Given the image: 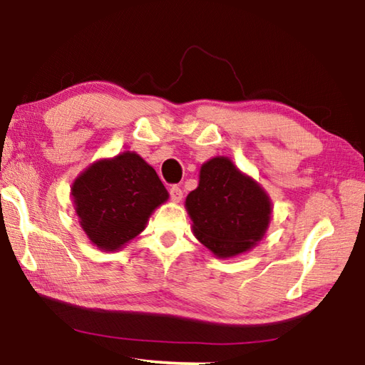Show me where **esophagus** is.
<instances>
[{
	"instance_id": "obj_1",
	"label": "esophagus",
	"mask_w": 365,
	"mask_h": 365,
	"mask_svg": "<svg viewBox=\"0 0 365 365\" xmlns=\"http://www.w3.org/2000/svg\"><path fill=\"white\" fill-rule=\"evenodd\" d=\"M169 195H170L172 201L178 202L183 197V191H182L180 187H178V185H172V187L169 188Z\"/></svg>"
}]
</instances>
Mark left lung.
I'll return each instance as SVG.
<instances>
[{
  "instance_id": "left-lung-1",
  "label": "left lung",
  "mask_w": 365,
  "mask_h": 365,
  "mask_svg": "<svg viewBox=\"0 0 365 365\" xmlns=\"http://www.w3.org/2000/svg\"><path fill=\"white\" fill-rule=\"evenodd\" d=\"M185 205L195 237L219 257L237 256L256 245L272 211L261 187L227 158H214L202 165L200 185Z\"/></svg>"
}]
</instances>
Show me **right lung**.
Here are the masks:
<instances>
[{"label": "right lung", "mask_w": 365, "mask_h": 365, "mask_svg": "<svg viewBox=\"0 0 365 365\" xmlns=\"http://www.w3.org/2000/svg\"><path fill=\"white\" fill-rule=\"evenodd\" d=\"M80 225L98 248L114 251L143 230L168 200L156 170L138 154L123 153L90 165L72 185Z\"/></svg>", "instance_id": "right-lung-1"}]
</instances>
